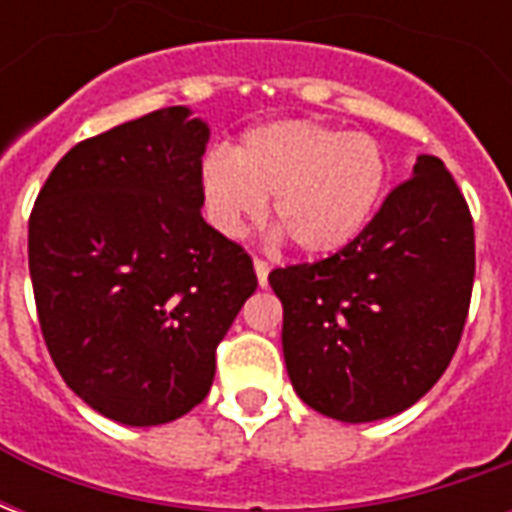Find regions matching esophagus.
I'll return each instance as SVG.
<instances>
[{"mask_svg":"<svg viewBox=\"0 0 512 512\" xmlns=\"http://www.w3.org/2000/svg\"><path fill=\"white\" fill-rule=\"evenodd\" d=\"M268 271H271V266H268L266 260L255 257V274H257V282H260V288H266L268 285Z\"/></svg>","mask_w":512,"mask_h":512,"instance_id":"34e87169","label":"esophagus"}]
</instances>
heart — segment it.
I'll use <instances>...</instances> for the list:
<instances>
[{
  "instance_id": "obj_1",
  "label": "heart",
  "mask_w": 512,
  "mask_h": 512,
  "mask_svg": "<svg viewBox=\"0 0 512 512\" xmlns=\"http://www.w3.org/2000/svg\"><path fill=\"white\" fill-rule=\"evenodd\" d=\"M389 161L367 134H345L315 120H274L249 128L233 153L200 161L208 222L227 238L266 213L304 255L343 252L365 233L384 197Z\"/></svg>"
}]
</instances>
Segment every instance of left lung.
<instances>
[{"label":"left lung","mask_w":512,"mask_h":512,"mask_svg":"<svg viewBox=\"0 0 512 512\" xmlns=\"http://www.w3.org/2000/svg\"><path fill=\"white\" fill-rule=\"evenodd\" d=\"M282 354L323 417H395L436 384L461 343L474 282L469 205L441 158L419 156L343 252L274 268Z\"/></svg>","instance_id":"8db88e82"}]
</instances>
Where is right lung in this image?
<instances>
[{
  "instance_id": "add662e5",
  "label": "right lung",
  "mask_w": 512,
  "mask_h": 512,
  "mask_svg": "<svg viewBox=\"0 0 512 512\" xmlns=\"http://www.w3.org/2000/svg\"><path fill=\"white\" fill-rule=\"evenodd\" d=\"M211 128L169 106L71 147L29 216L54 365L98 414L164 425L205 400L216 345L255 293L252 257L202 219Z\"/></svg>"
}]
</instances>
